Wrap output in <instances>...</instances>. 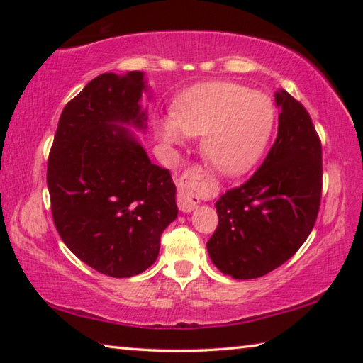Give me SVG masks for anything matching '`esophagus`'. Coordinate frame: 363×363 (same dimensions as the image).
Here are the masks:
<instances>
[{
	"mask_svg": "<svg viewBox=\"0 0 363 363\" xmlns=\"http://www.w3.org/2000/svg\"><path fill=\"white\" fill-rule=\"evenodd\" d=\"M205 184L203 171L199 168L189 169L179 179V194H177V206L182 213H192L200 203L199 194Z\"/></svg>",
	"mask_w": 363,
	"mask_h": 363,
	"instance_id": "obj_1",
	"label": "esophagus"
}]
</instances>
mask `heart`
Returning <instances> with one entry per match:
<instances>
[{"instance_id":"heart-1","label":"heart","mask_w":363,"mask_h":363,"mask_svg":"<svg viewBox=\"0 0 363 363\" xmlns=\"http://www.w3.org/2000/svg\"><path fill=\"white\" fill-rule=\"evenodd\" d=\"M275 121L272 99L237 83H211L184 93L173 104V116L157 120V133L167 144L187 136H203L201 152L225 176H240L257 163Z\"/></svg>"}]
</instances>
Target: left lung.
<instances>
[{
	"label": "left lung",
	"instance_id": "1",
	"mask_svg": "<svg viewBox=\"0 0 363 363\" xmlns=\"http://www.w3.org/2000/svg\"><path fill=\"white\" fill-rule=\"evenodd\" d=\"M279 133L261 168L216 201L211 261L237 280L257 279L286 262L315 224L322 194V145L309 113L275 91Z\"/></svg>",
	"mask_w": 363,
	"mask_h": 363
}]
</instances>
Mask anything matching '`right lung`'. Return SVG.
Masks as SVG:
<instances>
[{
    "label": "right lung",
    "instance_id": "add662e5",
    "mask_svg": "<svg viewBox=\"0 0 363 363\" xmlns=\"http://www.w3.org/2000/svg\"><path fill=\"white\" fill-rule=\"evenodd\" d=\"M144 72L102 73L67 104L48 160V189L60 238L97 272L126 279L157 261L160 237L177 218L168 169L150 162Z\"/></svg>",
    "mask_w": 363,
    "mask_h": 363
}]
</instances>
